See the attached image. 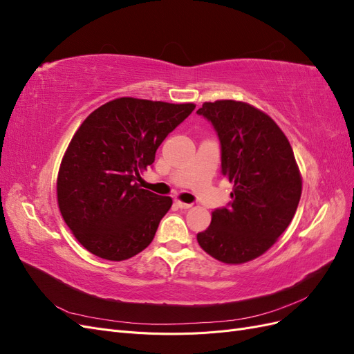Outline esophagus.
<instances>
[{
    "label": "esophagus",
    "mask_w": 354,
    "mask_h": 354,
    "mask_svg": "<svg viewBox=\"0 0 354 354\" xmlns=\"http://www.w3.org/2000/svg\"><path fill=\"white\" fill-rule=\"evenodd\" d=\"M174 203H176V207H178V208H181V209H189V208H192V203H186V202L180 201V199H176Z\"/></svg>",
    "instance_id": "obj_1"
}]
</instances>
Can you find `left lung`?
<instances>
[{
  "label": "left lung",
  "mask_w": 354,
  "mask_h": 354,
  "mask_svg": "<svg viewBox=\"0 0 354 354\" xmlns=\"http://www.w3.org/2000/svg\"><path fill=\"white\" fill-rule=\"evenodd\" d=\"M198 113L216 128L223 176L233 183L230 207L212 211L198 242L221 263H248L272 248L294 218L301 173L279 125L252 104L205 102Z\"/></svg>",
  "instance_id": "left-lung-1"
}]
</instances>
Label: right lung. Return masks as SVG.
I'll use <instances>...</instances> for the list:
<instances>
[{
    "label": "right lung",
    "instance_id": "add662e5",
    "mask_svg": "<svg viewBox=\"0 0 354 354\" xmlns=\"http://www.w3.org/2000/svg\"><path fill=\"white\" fill-rule=\"evenodd\" d=\"M195 108L120 97L82 121L62 158L56 190L62 217L85 250L122 261L153 241L173 199L142 189L140 174Z\"/></svg>",
    "mask_w": 354,
    "mask_h": 354
}]
</instances>
